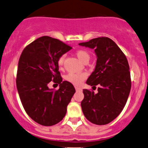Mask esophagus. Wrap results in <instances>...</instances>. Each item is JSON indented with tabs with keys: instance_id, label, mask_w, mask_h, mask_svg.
Segmentation results:
<instances>
[{
	"instance_id": "esophagus-1",
	"label": "esophagus",
	"mask_w": 148,
	"mask_h": 148,
	"mask_svg": "<svg viewBox=\"0 0 148 148\" xmlns=\"http://www.w3.org/2000/svg\"><path fill=\"white\" fill-rule=\"evenodd\" d=\"M75 89H76V90H77V92H82V89L80 88V87H75Z\"/></svg>"
}]
</instances>
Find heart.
I'll list each match as a JSON object with an SVG mask.
<instances>
[{
	"label": "heart",
	"mask_w": 148,
	"mask_h": 148,
	"mask_svg": "<svg viewBox=\"0 0 148 148\" xmlns=\"http://www.w3.org/2000/svg\"><path fill=\"white\" fill-rule=\"evenodd\" d=\"M76 56L77 58H79L80 61L82 63L88 62L90 60V56L87 51H84V50H78L76 51ZM64 56H61L58 60V65L59 67H61L64 64ZM86 74L84 73H81V74H75V73H70V74H67L66 76V79L69 82L72 83L73 84L75 85H79L82 83V82L85 79Z\"/></svg>",
	"instance_id": "b5f03b06"
}]
</instances>
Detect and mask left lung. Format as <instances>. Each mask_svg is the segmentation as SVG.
<instances>
[{"mask_svg": "<svg viewBox=\"0 0 148 148\" xmlns=\"http://www.w3.org/2000/svg\"><path fill=\"white\" fill-rule=\"evenodd\" d=\"M81 46L95 50L97 61L87 84L95 87L97 93L83 90L82 110L88 121L105 125L115 119L122 111L131 90L130 66L124 53L108 38H97Z\"/></svg>", "mask_w": 148, "mask_h": 148, "instance_id": "obj_1", "label": "left lung"}]
</instances>
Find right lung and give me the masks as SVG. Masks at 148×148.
Segmentation results:
<instances>
[{"label":"right lung","instance_id":"right-lung-1","mask_svg":"<svg viewBox=\"0 0 148 148\" xmlns=\"http://www.w3.org/2000/svg\"><path fill=\"white\" fill-rule=\"evenodd\" d=\"M71 49L48 36L38 38L21 53L18 64L16 87L29 116L42 126L58 124L65 116L66 108L75 93L69 82H62L58 60ZM51 81L60 84L56 91L50 89Z\"/></svg>","mask_w":148,"mask_h":148}]
</instances>
